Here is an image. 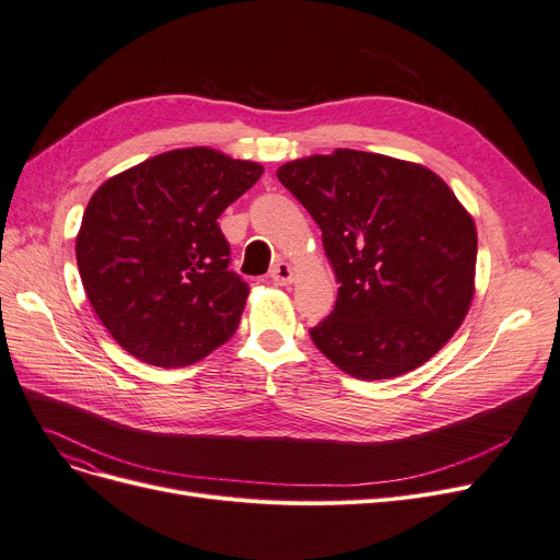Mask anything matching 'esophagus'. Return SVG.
<instances>
[{"instance_id": "obj_1", "label": "esophagus", "mask_w": 560, "mask_h": 560, "mask_svg": "<svg viewBox=\"0 0 560 560\" xmlns=\"http://www.w3.org/2000/svg\"><path fill=\"white\" fill-rule=\"evenodd\" d=\"M270 277H272V281H275V283H279V285L293 283V277H295V272H293V265L285 262V260H277V265L272 267Z\"/></svg>"}]
</instances>
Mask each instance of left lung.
<instances>
[{
  "label": "left lung",
  "instance_id": "8db88e82",
  "mask_svg": "<svg viewBox=\"0 0 560 560\" xmlns=\"http://www.w3.org/2000/svg\"><path fill=\"white\" fill-rule=\"evenodd\" d=\"M277 178L323 231L336 306L311 340L357 380H388L440 352L474 300L478 235L453 189L417 162L336 149Z\"/></svg>",
  "mask_w": 560,
  "mask_h": 560
}]
</instances>
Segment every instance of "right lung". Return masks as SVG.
<instances>
[{
    "instance_id": "right-lung-1",
    "label": "right lung",
    "mask_w": 560,
    "mask_h": 560,
    "mask_svg": "<svg viewBox=\"0 0 560 560\" xmlns=\"http://www.w3.org/2000/svg\"><path fill=\"white\" fill-rule=\"evenodd\" d=\"M260 176L258 162L194 145L143 160L93 191L78 267L95 315L126 352L178 369L235 334L249 285L229 270L217 220Z\"/></svg>"
}]
</instances>
